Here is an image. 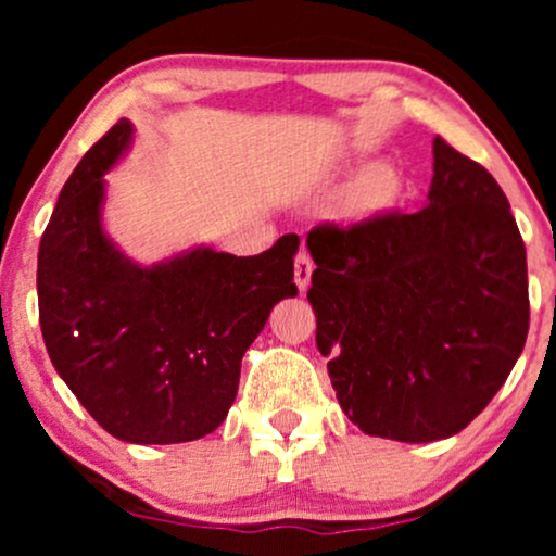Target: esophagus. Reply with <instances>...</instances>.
I'll use <instances>...</instances> for the list:
<instances>
[{
	"label": "esophagus",
	"mask_w": 556,
	"mask_h": 556,
	"mask_svg": "<svg viewBox=\"0 0 556 556\" xmlns=\"http://www.w3.org/2000/svg\"><path fill=\"white\" fill-rule=\"evenodd\" d=\"M311 274H314V261H311L308 253L300 251L298 256H295V285H298L300 292H303L305 287H308Z\"/></svg>",
	"instance_id": "1"
}]
</instances>
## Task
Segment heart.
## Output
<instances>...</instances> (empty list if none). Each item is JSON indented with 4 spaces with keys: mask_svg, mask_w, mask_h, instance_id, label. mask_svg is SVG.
Listing matches in <instances>:
<instances>
[{
    "mask_svg": "<svg viewBox=\"0 0 556 556\" xmlns=\"http://www.w3.org/2000/svg\"><path fill=\"white\" fill-rule=\"evenodd\" d=\"M400 188L402 180L392 164H374V167L363 169L358 180L353 182L350 201H353L355 212L361 214L384 212L387 206L397 201Z\"/></svg>",
    "mask_w": 556,
    "mask_h": 556,
    "instance_id": "b5f03b06",
    "label": "heart"
}]
</instances>
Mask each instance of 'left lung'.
Instances as JSON below:
<instances>
[{"label": "left lung", "instance_id": "left-lung-1", "mask_svg": "<svg viewBox=\"0 0 556 556\" xmlns=\"http://www.w3.org/2000/svg\"><path fill=\"white\" fill-rule=\"evenodd\" d=\"M316 344L344 416L368 437L437 442L507 381L528 337V266L507 195L433 138L429 201L308 232Z\"/></svg>", "mask_w": 556, "mask_h": 556}]
</instances>
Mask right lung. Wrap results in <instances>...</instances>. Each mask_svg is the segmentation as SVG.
<instances>
[{"label": "right lung", "instance_id": "obj_1", "mask_svg": "<svg viewBox=\"0 0 556 556\" xmlns=\"http://www.w3.org/2000/svg\"><path fill=\"white\" fill-rule=\"evenodd\" d=\"M119 119L62 188L38 248V318L56 374L112 437L180 444L232 407L240 361L292 282L298 235L258 256L190 248L154 266L101 227L104 175L130 149Z\"/></svg>", "mask_w": 556, "mask_h": 556}]
</instances>
